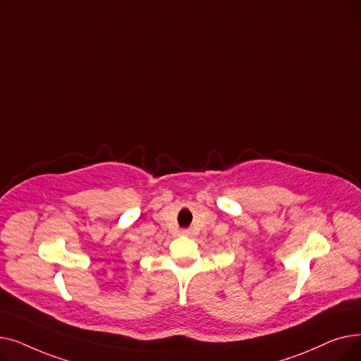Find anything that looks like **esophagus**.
I'll list each match as a JSON object with an SVG mask.
<instances>
[{
    "label": "esophagus",
    "instance_id": "1",
    "mask_svg": "<svg viewBox=\"0 0 361 361\" xmlns=\"http://www.w3.org/2000/svg\"><path fill=\"white\" fill-rule=\"evenodd\" d=\"M181 234H183V235H192V231H190V230H183Z\"/></svg>",
    "mask_w": 361,
    "mask_h": 361
}]
</instances>
